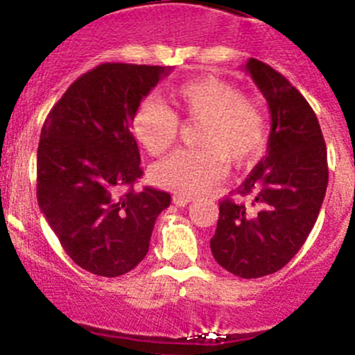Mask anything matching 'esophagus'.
<instances>
[{"instance_id": "esophagus-1", "label": "esophagus", "mask_w": 355, "mask_h": 355, "mask_svg": "<svg viewBox=\"0 0 355 355\" xmlns=\"http://www.w3.org/2000/svg\"><path fill=\"white\" fill-rule=\"evenodd\" d=\"M191 201H193L191 196H185V194H173V203L177 205V207H185V205L191 203Z\"/></svg>"}]
</instances>
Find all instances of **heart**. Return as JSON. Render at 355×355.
<instances>
[{
	"mask_svg": "<svg viewBox=\"0 0 355 355\" xmlns=\"http://www.w3.org/2000/svg\"><path fill=\"white\" fill-rule=\"evenodd\" d=\"M180 115L201 122L196 150H177L157 162L152 180L178 194H200L220 182L226 162L245 168L263 155L268 144V112L256 98L224 78L207 75L170 89ZM132 135L150 155H161L175 144L180 122L157 98L141 99L132 112Z\"/></svg>",
	"mask_w": 355,
	"mask_h": 355,
	"instance_id": "b5f03b06",
	"label": "heart"
}]
</instances>
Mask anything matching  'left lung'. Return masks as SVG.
<instances>
[{
    "instance_id": "obj_1",
    "label": "left lung",
    "mask_w": 355,
    "mask_h": 355,
    "mask_svg": "<svg viewBox=\"0 0 355 355\" xmlns=\"http://www.w3.org/2000/svg\"><path fill=\"white\" fill-rule=\"evenodd\" d=\"M245 71L271 114L268 154L236 189L250 207L224 198L210 240L211 254L240 278L286 266L319 217L327 187V150L315 112L284 75L250 58Z\"/></svg>"
}]
</instances>
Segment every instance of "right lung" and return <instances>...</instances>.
Listing matches in <instances>:
<instances>
[{
  "instance_id": "add662e5",
  "label": "right lung",
  "mask_w": 355,
  "mask_h": 355,
  "mask_svg": "<svg viewBox=\"0 0 355 355\" xmlns=\"http://www.w3.org/2000/svg\"><path fill=\"white\" fill-rule=\"evenodd\" d=\"M170 69L103 62L73 82L43 122L40 210L73 263L99 277L141 263L155 218L171 203L164 191L132 189L144 170L131 132L135 108Z\"/></svg>"
}]
</instances>
